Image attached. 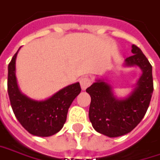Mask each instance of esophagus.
I'll return each instance as SVG.
<instances>
[{
	"instance_id": "34e87169",
	"label": "esophagus",
	"mask_w": 160,
	"mask_h": 160,
	"mask_svg": "<svg viewBox=\"0 0 160 160\" xmlns=\"http://www.w3.org/2000/svg\"><path fill=\"white\" fill-rule=\"evenodd\" d=\"M80 83L81 88H82L83 90H85L88 86H90V84H91V80H90L88 77H83V78L80 79Z\"/></svg>"
}]
</instances>
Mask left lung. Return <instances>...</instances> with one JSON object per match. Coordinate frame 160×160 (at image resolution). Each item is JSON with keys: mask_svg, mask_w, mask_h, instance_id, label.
Here are the masks:
<instances>
[{"mask_svg": "<svg viewBox=\"0 0 160 160\" xmlns=\"http://www.w3.org/2000/svg\"><path fill=\"white\" fill-rule=\"evenodd\" d=\"M132 52L123 65L138 66L142 75L128 96L117 98L104 79L96 80L86 89L91 98L88 117L92 126L110 138L127 134L135 128L146 114L153 93L152 66L138 46L132 45Z\"/></svg>", "mask_w": 160, "mask_h": 160, "instance_id": "1", "label": "left lung"}]
</instances>
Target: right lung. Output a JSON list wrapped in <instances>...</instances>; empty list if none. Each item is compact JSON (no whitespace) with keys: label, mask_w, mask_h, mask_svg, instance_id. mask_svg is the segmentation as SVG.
I'll return each mask as SVG.
<instances>
[{"label":"right lung","mask_w":160,"mask_h":160,"mask_svg":"<svg viewBox=\"0 0 160 160\" xmlns=\"http://www.w3.org/2000/svg\"><path fill=\"white\" fill-rule=\"evenodd\" d=\"M19 49L8 66V94L11 108L18 121L29 133L39 137L52 136L63 127L69 108L80 93V83L66 86L45 100L28 98L20 91L16 78V58Z\"/></svg>","instance_id":"add662e5"}]
</instances>
